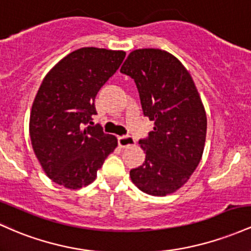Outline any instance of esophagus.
I'll use <instances>...</instances> for the list:
<instances>
[{
	"mask_svg": "<svg viewBox=\"0 0 251 251\" xmlns=\"http://www.w3.org/2000/svg\"><path fill=\"white\" fill-rule=\"evenodd\" d=\"M118 143L121 148H130V147H134L136 145V142L134 139L132 138L131 136H123L118 138Z\"/></svg>",
	"mask_w": 251,
	"mask_h": 251,
	"instance_id": "esophagus-1",
	"label": "esophagus"
}]
</instances>
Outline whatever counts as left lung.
I'll list each match as a JSON object with an SVG mask.
<instances>
[{"label": "left lung", "instance_id": "1", "mask_svg": "<svg viewBox=\"0 0 251 251\" xmlns=\"http://www.w3.org/2000/svg\"><path fill=\"white\" fill-rule=\"evenodd\" d=\"M120 73L138 88L144 115L155 121L142 166L132 169V182L153 197L175 193L197 169L205 148L207 117L191 74L169 52L159 49L132 51Z\"/></svg>", "mask_w": 251, "mask_h": 251}]
</instances>
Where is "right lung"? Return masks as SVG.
<instances>
[{"mask_svg": "<svg viewBox=\"0 0 251 251\" xmlns=\"http://www.w3.org/2000/svg\"><path fill=\"white\" fill-rule=\"evenodd\" d=\"M125 56L120 50L82 48L44 77L32 104L29 136L41 168L59 186L78 189L92 183L118 147L115 136L84 125L96 114V94Z\"/></svg>", "mask_w": 251, "mask_h": 251, "instance_id": "right-lung-1", "label": "right lung"}]
</instances>
